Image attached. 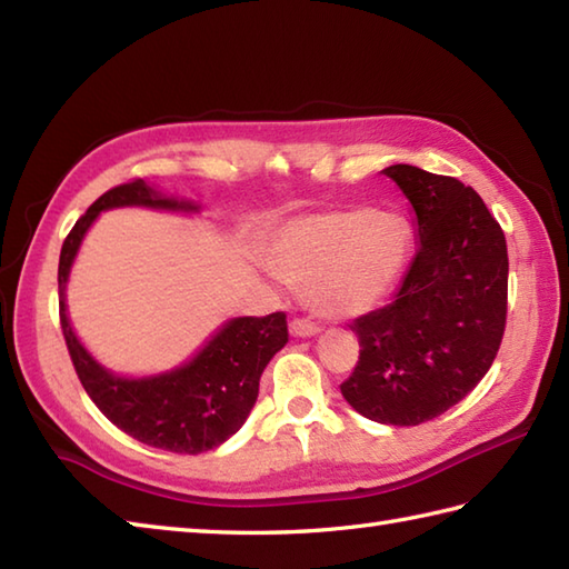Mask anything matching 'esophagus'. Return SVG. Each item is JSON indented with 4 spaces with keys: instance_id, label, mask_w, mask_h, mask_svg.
I'll use <instances>...</instances> for the list:
<instances>
[{
    "instance_id": "esophagus-1",
    "label": "esophagus",
    "mask_w": 569,
    "mask_h": 569,
    "mask_svg": "<svg viewBox=\"0 0 569 569\" xmlns=\"http://www.w3.org/2000/svg\"><path fill=\"white\" fill-rule=\"evenodd\" d=\"M320 328L316 326V322H310L306 318H293L291 320V336L293 338H313L318 336Z\"/></svg>"
}]
</instances>
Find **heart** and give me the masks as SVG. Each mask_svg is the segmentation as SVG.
<instances>
[{"label":"heart","mask_w":569,"mask_h":569,"mask_svg":"<svg viewBox=\"0 0 569 569\" xmlns=\"http://www.w3.org/2000/svg\"><path fill=\"white\" fill-rule=\"evenodd\" d=\"M415 233L397 211L345 207L300 217L276 233L269 266L303 288L320 316L350 318L380 306L402 281Z\"/></svg>","instance_id":"heart-1"}]
</instances>
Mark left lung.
Instances as JSON below:
<instances>
[{"mask_svg": "<svg viewBox=\"0 0 569 569\" xmlns=\"http://www.w3.org/2000/svg\"><path fill=\"white\" fill-rule=\"evenodd\" d=\"M382 172L417 211V256L392 303L355 318L360 360L340 389L367 419L417 427L491 370L506 332L508 249L473 187L411 164Z\"/></svg>", "mask_w": 569, "mask_h": 569, "instance_id": "left-lung-1", "label": "left lung"}]
</instances>
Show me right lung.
I'll return each mask as SVG.
<instances>
[{"mask_svg":"<svg viewBox=\"0 0 569 569\" xmlns=\"http://www.w3.org/2000/svg\"><path fill=\"white\" fill-rule=\"evenodd\" d=\"M197 209L162 199L142 180H130L100 194L66 237L59 259V318L66 348L88 397L128 437L172 453H202L224 443L241 429L259 397L266 365L288 342L286 313L237 318L227 322L197 358L150 380H122L106 372L76 340L66 318L63 288L73 256L93 219L110 207Z\"/></svg>","mask_w":569,"mask_h":569,"instance_id":"obj_1","label":"right lung"}]
</instances>
